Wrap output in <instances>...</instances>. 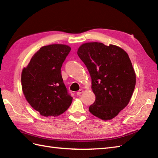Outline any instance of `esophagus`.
Returning <instances> with one entry per match:
<instances>
[{
    "instance_id": "obj_1",
    "label": "esophagus",
    "mask_w": 158,
    "mask_h": 158,
    "mask_svg": "<svg viewBox=\"0 0 158 158\" xmlns=\"http://www.w3.org/2000/svg\"><path fill=\"white\" fill-rule=\"evenodd\" d=\"M83 92V89H79L77 92V96H80V95Z\"/></svg>"
}]
</instances>
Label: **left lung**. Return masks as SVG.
<instances>
[{
	"label": "left lung",
	"instance_id": "left-lung-1",
	"mask_svg": "<svg viewBox=\"0 0 158 158\" xmlns=\"http://www.w3.org/2000/svg\"><path fill=\"white\" fill-rule=\"evenodd\" d=\"M77 54L89 71L96 96L89 112L103 120L114 118L129 104L136 83L129 55L120 47L99 42L83 44Z\"/></svg>",
	"mask_w": 158,
	"mask_h": 158
}]
</instances>
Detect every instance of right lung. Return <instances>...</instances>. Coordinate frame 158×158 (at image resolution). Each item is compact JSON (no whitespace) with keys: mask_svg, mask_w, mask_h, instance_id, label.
Here are the masks:
<instances>
[{"mask_svg":"<svg viewBox=\"0 0 158 158\" xmlns=\"http://www.w3.org/2000/svg\"><path fill=\"white\" fill-rule=\"evenodd\" d=\"M63 44L42 47L21 73V85L28 103L40 114L56 116L71 106L73 98L61 75V67L71 51Z\"/></svg>","mask_w":158,"mask_h":158,"instance_id":"obj_1","label":"right lung"}]
</instances>
